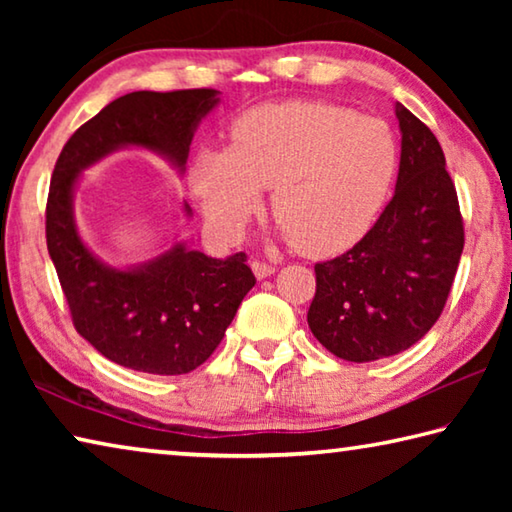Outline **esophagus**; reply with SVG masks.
Wrapping results in <instances>:
<instances>
[{"label":"esophagus","mask_w":512,"mask_h":512,"mask_svg":"<svg viewBox=\"0 0 512 512\" xmlns=\"http://www.w3.org/2000/svg\"><path fill=\"white\" fill-rule=\"evenodd\" d=\"M253 271H255V275L259 277V280H262V277H268V275L275 273V266L262 262V259H255V262H253Z\"/></svg>","instance_id":"obj_1"}]
</instances>
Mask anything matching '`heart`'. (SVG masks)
Returning <instances> with one entry per match:
<instances>
[{
	"mask_svg": "<svg viewBox=\"0 0 512 512\" xmlns=\"http://www.w3.org/2000/svg\"><path fill=\"white\" fill-rule=\"evenodd\" d=\"M400 169L379 117L320 101L259 106L232 126L230 149L196 155L192 189L225 237H237L271 189V212L302 255L327 257L368 235Z\"/></svg>",
	"mask_w": 512,
	"mask_h": 512,
	"instance_id": "obj_1",
	"label": "heart"
}]
</instances>
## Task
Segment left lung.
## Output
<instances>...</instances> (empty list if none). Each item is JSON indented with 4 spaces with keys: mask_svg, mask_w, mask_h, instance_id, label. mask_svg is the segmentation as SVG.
Instances as JSON below:
<instances>
[{
    "mask_svg": "<svg viewBox=\"0 0 512 512\" xmlns=\"http://www.w3.org/2000/svg\"><path fill=\"white\" fill-rule=\"evenodd\" d=\"M395 115L402 131L395 196L359 244L314 266L311 334L334 357L354 363L393 357L429 332L443 314L465 244L440 142L402 103Z\"/></svg>",
    "mask_w": 512,
    "mask_h": 512,
    "instance_id": "8db88e82",
    "label": "left lung"
}]
</instances>
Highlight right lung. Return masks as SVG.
<instances>
[{
	"label": "right lung",
	"instance_id": "add662e5",
	"mask_svg": "<svg viewBox=\"0 0 512 512\" xmlns=\"http://www.w3.org/2000/svg\"><path fill=\"white\" fill-rule=\"evenodd\" d=\"M216 101L212 88L124 94L69 137L51 173L47 248L72 323L92 348L124 368L151 375L196 370L219 348L255 275L246 253L214 259L185 246L133 271L103 266L76 232V176L128 144L167 155L183 169L198 121Z\"/></svg>",
	"mask_w": 512,
	"mask_h": 512
}]
</instances>
